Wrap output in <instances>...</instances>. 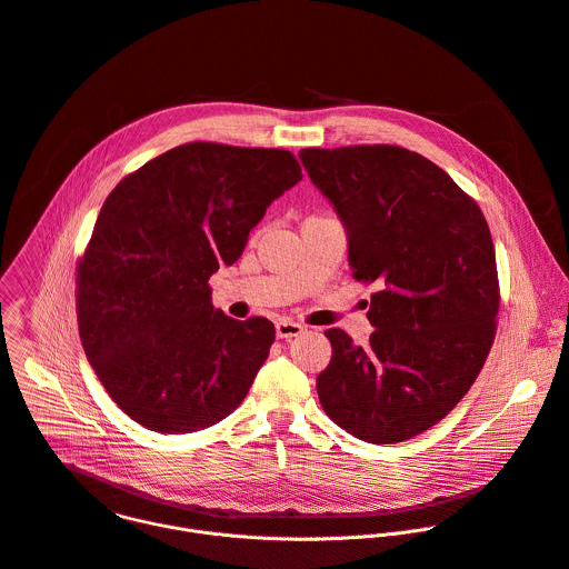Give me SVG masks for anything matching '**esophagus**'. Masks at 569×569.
<instances>
[{"instance_id": "obj_1", "label": "esophagus", "mask_w": 569, "mask_h": 569, "mask_svg": "<svg viewBox=\"0 0 569 569\" xmlns=\"http://www.w3.org/2000/svg\"><path fill=\"white\" fill-rule=\"evenodd\" d=\"M274 330H277L279 339H292V337H299L303 332V326L297 323V321H290V319H279Z\"/></svg>"}]
</instances>
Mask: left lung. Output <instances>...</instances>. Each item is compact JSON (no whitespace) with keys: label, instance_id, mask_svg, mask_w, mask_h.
Segmentation results:
<instances>
[{"label":"left lung","instance_id":"obj_1","mask_svg":"<svg viewBox=\"0 0 569 569\" xmlns=\"http://www.w3.org/2000/svg\"><path fill=\"white\" fill-rule=\"evenodd\" d=\"M348 232V266L375 283L366 346L328 328L317 377L326 416L355 438L396 445L438 425L489 355L498 272L489 226L453 178L396 144L301 149Z\"/></svg>","mask_w":569,"mask_h":569}]
</instances>
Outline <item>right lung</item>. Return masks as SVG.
Here are the masks:
<instances>
[{
  "label": "right lung",
  "instance_id": "add662e5",
  "mask_svg": "<svg viewBox=\"0 0 569 569\" xmlns=\"http://www.w3.org/2000/svg\"><path fill=\"white\" fill-rule=\"evenodd\" d=\"M301 178L286 149L189 142L107 197L78 266V326L98 380L133 422L194 433L246 400L274 326L223 315L208 281Z\"/></svg>",
  "mask_w": 569,
  "mask_h": 569
}]
</instances>
